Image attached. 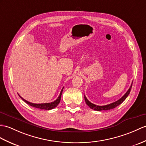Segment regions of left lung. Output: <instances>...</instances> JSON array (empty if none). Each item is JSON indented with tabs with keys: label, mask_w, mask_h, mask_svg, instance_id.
<instances>
[{
	"label": "left lung",
	"mask_w": 146,
	"mask_h": 146,
	"mask_svg": "<svg viewBox=\"0 0 146 146\" xmlns=\"http://www.w3.org/2000/svg\"><path fill=\"white\" fill-rule=\"evenodd\" d=\"M132 85H133V83H132L130 88H129V90H127V92L125 93L124 95L122 98H121L119 100H117L116 101H115V102L109 104L104 105V106H98V105L91 103L90 101L88 100V99L85 96H84V100H85V102H86V104L91 108V109L94 110L95 111H103V110L106 111V110H112V109H114V108H116L117 106H119V104H121L126 99V98L128 96V95L130 93V91H131V88H132Z\"/></svg>",
	"instance_id": "obj_1"
}]
</instances>
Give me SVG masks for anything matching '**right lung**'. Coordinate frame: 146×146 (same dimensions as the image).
Listing matches in <instances>:
<instances>
[{
    "label": "right lung",
    "mask_w": 146,
    "mask_h": 146,
    "mask_svg": "<svg viewBox=\"0 0 146 146\" xmlns=\"http://www.w3.org/2000/svg\"><path fill=\"white\" fill-rule=\"evenodd\" d=\"M63 88H62V90H61V92L59 96L58 97L57 99L54 101L52 103H42V104H35V103H30L29 102V101H27V100H24L22 97L20 96L19 94V96L20 98H21L22 100H23L24 102H25L27 104H29L30 106H31L32 107H34L35 108H38V109L40 110H52L53 108H55V107H56L58 106V104L60 102V100H61V97H62V94L63 92Z\"/></svg>",
    "instance_id": "add662e5"
}]
</instances>
